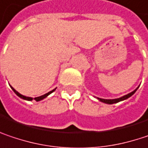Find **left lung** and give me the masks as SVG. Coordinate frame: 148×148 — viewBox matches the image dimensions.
Segmentation results:
<instances>
[{
    "mask_svg": "<svg viewBox=\"0 0 148 148\" xmlns=\"http://www.w3.org/2000/svg\"><path fill=\"white\" fill-rule=\"evenodd\" d=\"M139 87H137L134 91H132V92H130V93H129L127 95H125V96H124V97H120V98H118V99H109V100H108V99H101V98H97L99 101H102V102H104V103H108V104H114V103H117V102H119V101H124V100H125V99H127L129 97H130L136 91V90L138 89Z\"/></svg>",
    "mask_w": 148,
    "mask_h": 148,
    "instance_id": "8db88e82",
    "label": "left lung"
}]
</instances>
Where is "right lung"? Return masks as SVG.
<instances>
[{
  "instance_id": "right-lung-1",
  "label": "right lung",
  "mask_w": 148,
  "mask_h": 148,
  "mask_svg": "<svg viewBox=\"0 0 148 148\" xmlns=\"http://www.w3.org/2000/svg\"><path fill=\"white\" fill-rule=\"evenodd\" d=\"M11 87H12V86H11ZM12 90H13V91H14V92L16 93V95H18V96L19 97H21V98H23V99H24V100H28V101H32V99H33L32 97H25V96H23V95H21L20 93H18V91H17V90H15L14 88L12 87ZM55 90H56V89H55ZM55 90H52L51 91L48 92V93L45 94V95H43V96H40V97H35V98H34V100L38 101H40V100H42V99H44L45 97H47L48 95H50V94H51V92H53V91H54Z\"/></svg>"
}]
</instances>
